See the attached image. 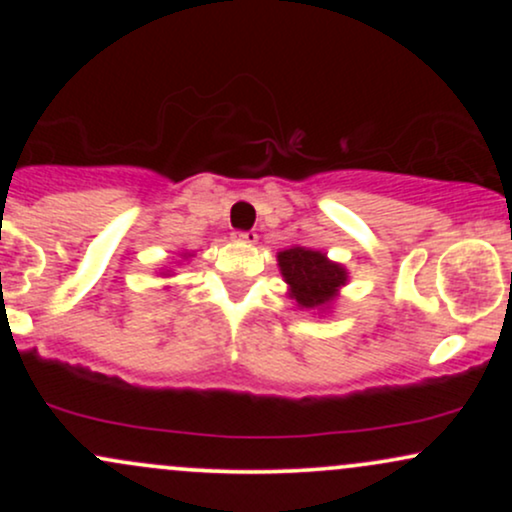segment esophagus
Here are the masks:
<instances>
[{"label": "esophagus", "mask_w": 512, "mask_h": 512, "mask_svg": "<svg viewBox=\"0 0 512 512\" xmlns=\"http://www.w3.org/2000/svg\"><path fill=\"white\" fill-rule=\"evenodd\" d=\"M236 240H240V243H245V245H255L257 243V233L255 231H238Z\"/></svg>", "instance_id": "34e87169"}]
</instances>
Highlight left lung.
I'll list each match as a JSON object with an SVG mask.
<instances>
[{
  "instance_id": "left-lung-1",
  "label": "left lung",
  "mask_w": 512,
  "mask_h": 512,
  "mask_svg": "<svg viewBox=\"0 0 512 512\" xmlns=\"http://www.w3.org/2000/svg\"><path fill=\"white\" fill-rule=\"evenodd\" d=\"M276 262H279L281 276L289 284V298L305 310L330 308L334 298L339 296V289L349 279L342 264L332 262L325 252L301 248V245L281 250Z\"/></svg>"
}]
</instances>
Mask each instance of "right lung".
I'll return each instance as SVG.
<instances>
[{
	"label": "right lung",
	"mask_w": 512,
	"mask_h": 512,
	"mask_svg": "<svg viewBox=\"0 0 512 512\" xmlns=\"http://www.w3.org/2000/svg\"><path fill=\"white\" fill-rule=\"evenodd\" d=\"M163 274H170V272H163Z\"/></svg>",
	"instance_id": "right-lung-1"
}]
</instances>
